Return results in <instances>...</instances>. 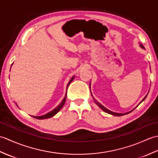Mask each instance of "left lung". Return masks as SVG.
I'll return each instance as SVG.
<instances>
[{"label":"left lung","mask_w":158,"mask_h":158,"mask_svg":"<svg viewBox=\"0 0 158 158\" xmlns=\"http://www.w3.org/2000/svg\"><path fill=\"white\" fill-rule=\"evenodd\" d=\"M139 45H140V48H142V49H145V48H144L143 45L142 44H140V43ZM89 85H90V84H89ZM91 94H92V93H91ZM147 96V95H146V96H145V98H143V99L141 100V101H140V102L139 104L138 105H137V106L135 107V109H133L132 110H131L130 111H128V112H127V113H115V112H113V111H111V110H109L108 109H106V107H105V106H104L102 105H101V104H100V102H98V101H97V100H96L94 98V97H93V95L92 94V98H93L94 100L95 103L97 105H98V106L100 107V109H101L102 110H104V111H105V112H106V113H109V114H110V115H114V116H122V115H126V114H128V113H130L131 111H132L133 110H135V109L136 108V107L140 105V104L141 103V102L143 101V100L146 98Z\"/></svg>","instance_id":"8db88e82"}]
</instances>
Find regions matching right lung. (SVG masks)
<instances>
[{
	"instance_id": "add662e5",
	"label": "right lung",
	"mask_w": 158,
	"mask_h": 158,
	"mask_svg": "<svg viewBox=\"0 0 158 158\" xmlns=\"http://www.w3.org/2000/svg\"><path fill=\"white\" fill-rule=\"evenodd\" d=\"M74 78H75V76H73V77H72L71 79H70V81H69L68 84H67L66 90H67V89H68L69 85H70V83L72 82V81L74 79ZM66 94H65L64 98L62 99L61 102H60V103L59 104V105L56 107V108H55L54 109H53L52 110H51V111H49V113H46L45 115H41V116H33V115H32V117H34V118L38 119H48V118H50V117H52L53 116H54V115H56V114L58 113L60 110H61V109L62 108L64 105V103H65V102H66ZM16 105L18 106V105H17V104H16Z\"/></svg>"
}]
</instances>
